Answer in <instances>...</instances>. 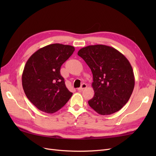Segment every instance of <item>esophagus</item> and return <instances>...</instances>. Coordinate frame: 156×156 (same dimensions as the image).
<instances>
[{
  "label": "esophagus",
  "instance_id": "1",
  "mask_svg": "<svg viewBox=\"0 0 156 156\" xmlns=\"http://www.w3.org/2000/svg\"><path fill=\"white\" fill-rule=\"evenodd\" d=\"M87 87V84H85V83H83V84H82L81 87H80V88H79L77 90H83V89L86 88Z\"/></svg>",
  "mask_w": 156,
  "mask_h": 156
}]
</instances>
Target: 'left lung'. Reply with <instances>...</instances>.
Instances as JSON below:
<instances>
[{
	"label": "left lung",
	"mask_w": 156,
	"mask_h": 156,
	"mask_svg": "<svg viewBox=\"0 0 156 156\" xmlns=\"http://www.w3.org/2000/svg\"><path fill=\"white\" fill-rule=\"evenodd\" d=\"M77 55L85 61L93 75L94 97L91 108L101 115L120 110L128 101L135 86L133 69L126 56L105 45H88Z\"/></svg>",
	"instance_id": "8db88e82"
}]
</instances>
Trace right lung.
<instances>
[{"instance_id": "1", "label": "right lung", "mask_w": 156, "mask_h": 156, "mask_svg": "<svg viewBox=\"0 0 156 156\" xmlns=\"http://www.w3.org/2000/svg\"><path fill=\"white\" fill-rule=\"evenodd\" d=\"M74 51L72 45L50 44L28 59L22 74L23 88L39 110L49 114L55 112L72 97L73 93L66 87L60 70Z\"/></svg>"}]
</instances>
